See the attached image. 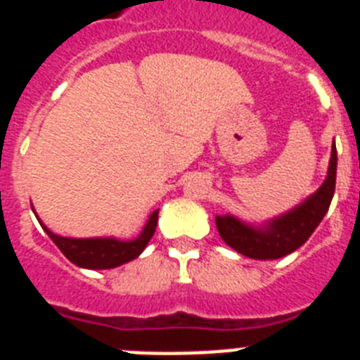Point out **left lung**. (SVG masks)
Instances as JSON below:
<instances>
[{
    "label": "left lung",
    "mask_w": 360,
    "mask_h": 360,
    "mask_svg": "<svg viewBox=\"0 0 360 360\" xmlns=\"http://www.w3.org/2000/svg\"><path fill=\"white\" fill-rule=\"evenodd\" d=\"M337 149L332 144L328 173L324 182L314 195L295 205L290 211L270 218L259 225L247 224L232 214L216 216V227L225 243L236 252L252 259H278L297 250L311 232L316 231L321 219L328 212L335 193Z\"/></svg>",
    "instance_id": "8db88e82"
}]
</instances>
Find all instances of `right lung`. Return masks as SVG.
I'll return each mask as SVG.
<instances>
[{
  "mask_svg": "<svg viewBox=\"0 0 360 360\" xmlns=\"http://www.w3.org/2000/svg\"><path fill=\"white\" fill-rule=\"evenodd\" d=\"M32 211H34V207H32ZM34 214H36V211H34ZM157 221L158 211H153L139 236L133 238V240H119V238L59 236V234H53V232L39 219L41 227H43L44 232L49 234L50 240L57 245V249L61 250L73 265L90 270L115 269V266L124 265V263L131 262V259L141 256V254L144 252L146 247H148L153 234H155Z\"/></svg>",
  "mask_w": 360,
  "mask_h": 360,
  "instance_id": "right-lung-1",
  "label": "right lung"
}]
</instances>
